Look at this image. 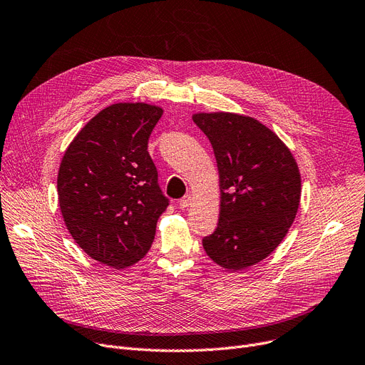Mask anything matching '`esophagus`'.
Segmentation results:
<instances>
[{
    "instance_id": "1",
    "label": "esophagus",
    "mask_w": 365,
    "mask_h": 365,
    "mask_svg": "<svg viewBox=\"0 0 365 365\" xmlns=\"http://www.w3.org/2000/svg\"><path fill=\"white\" fill-rule=\"evenodd\" d=\"M179 205H180V208H187V207H190V205H192V197H190V195L183 197V198L179 201Z\"/></svg>"
}]
</instances>
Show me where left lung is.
Returning <instances> with one entry per match:
<instances>
[{
    "mask_svg": "<svg viewBox=\"0 0 365 365\" xmlns=\"http://www.w3.org/2000/svg\"><path fill=\"white\" fill-rule=\"evenodd\" d=\"M213 146L220 183L216 231L202 240L208 257L241 271L269 256L294 222L302 180L290 149L252 117L192 115Z\"/></svg>",
    "mask_w": 365,
    "mask_h": 365,
    "instance_id": "8db88e82",
    "label": "left lung"
}]
</instances>
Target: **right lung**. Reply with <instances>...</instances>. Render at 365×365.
Listing matches in <instances>:
<instances>
[{
	"label": "right lung",
	"mask_w": 365,
	"mask_h": 365,
	"mask_svg": "<svg viewBox=\"0 0 365 365\" xmlns=\"http://www.w3.org/2000/svg\"><path fill=\"white\" fill-rule=\"evenodd\" d=\"M161 115L155 105H110L76 134L61 163L57 195L68 231L90 257L113 269L148 253L168 205L148 152Z\"/></svg>",
	"instance_id": "right-lung-1"
}]
</instances>
